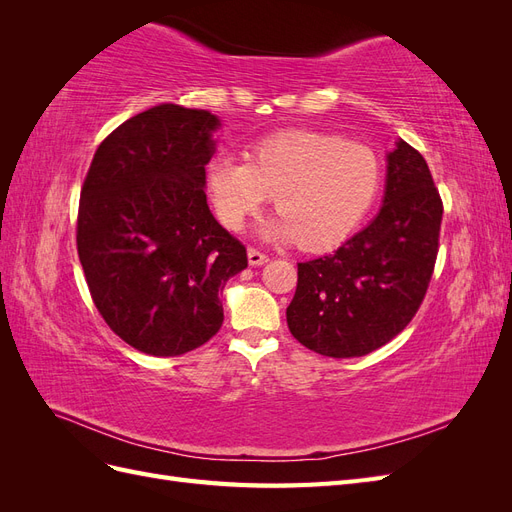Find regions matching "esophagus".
<instances>
[{"instance_id": "34e87169", "label": "esophagus", "mask_w": 512, "mask_h": 512, "mask_svg": "<svg viewBox=\"0 0 512 512\" xmlns=\"http://www.w3.org/2000/svg\"><path fill=\"white\" fill-rule=\"evenodd\" d=\"M247 260H250L252 267H262L265 262H269V256L262 254L260 250H256V247H250V250H247Z\"/></svg>"}]
</instances>
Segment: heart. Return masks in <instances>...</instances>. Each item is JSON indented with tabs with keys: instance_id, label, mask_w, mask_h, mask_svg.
<instances>
[{
	"instance_id": "b5f03b06",
	"label": "heart",
	"mask_w": 512,
	"mask_h": 512,
	"mask_svg": "<svg viewBox=\"0 0 512 512\" xmlns=\"http://www.w3.org/2000/svg\"><path fill=\"white\" fill-rule=\"evenodd\" d=\"M207 185L220 222L241 230L271 194L280 211L260 235L327 250L359 226L380 188V162L361 143L318 130H286L258 141L247 160L213 158Z\"/></svg>"
}]
</instances>
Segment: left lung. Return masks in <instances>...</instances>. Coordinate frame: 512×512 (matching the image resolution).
I'll use <instances>...</instances> for the list:
<instances>
[{"label":"left lung","mask_w":512,"mask_h":512,"mask_svg":"<svg viewBox=\"0 0 512 512\" xmlns=\"http://www.w3.org/2000/svg\"><path fill=\"white\" fill-rule=\"evenodd\" d=\"M442 198L425 158L406 141L386 156L380 213L337 252L299 262L286 309L297 342L333 359L391 342L421 307L438 258Z\"/></svg>","instance_id":"1"}]
</instances>
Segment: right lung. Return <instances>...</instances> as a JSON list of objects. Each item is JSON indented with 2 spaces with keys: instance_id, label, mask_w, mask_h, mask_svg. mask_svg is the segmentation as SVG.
I'll return each instance as SVG.
<instances>
[{
  "instance_id": "obj_1",
  "label": "right lung",
  "mask_w": 512,
  "mask_h": 512,
  "mask_svg": "<svg viewBox=\"0 0 512 512\" xmlns=\"http://www.w3.org/2000/svg\"><path fill=\"white\" fill-rule=\"evenodd\" d=\"M220 119L160 104L100 143L81 190L76 250L98 312L151 356H179L220 331V292L245 245L213 218L205 166Z\"/></svg>"
}]
</instances>
